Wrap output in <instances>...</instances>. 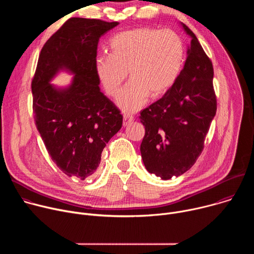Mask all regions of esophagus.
I'll use <instances>...</instances> for the list:
<instances>
[{
    "mask_svg": "<svg viewBox=\"0 0 254 254\" xmlns=\"http://www.w3.org/2000/svg\"><path fill=\"white\" fill-rule=\"evenodd\" d=\"M134 121V118L133 117H131V116H129V115H125L124 116V126L126 127V126H127V125H129L130 123H132Z\"/></svg>",
    "mask_w": 254,
    "mask_h": 254,
    "instance_id": "1",
    "label": "esophagus"
}]
</instances>
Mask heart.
Segmentation results:
<instances>
[{"label":"heart","mask_w":254,"mask_h":254,"mask_svg":"<svg viewBox=\"0 0 254 254\" xmlns=\"http://www.w3.org/2000/svg\"><path fill=\"white\" fill-rule=\"evenodd\" d=\"M112 53L99 55L94 70L104 91L116 97L127 76L128 84L118 97V105L132 114L159 97L177 81L184 61V45L172 30L136 28L116 34L110 42Z\"/></svg>","instance_id":"heart-1"}]
</instances>
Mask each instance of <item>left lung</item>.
<instances>
[{
  "mask_svg": "<svg viewBox=\"0 0 254 254\" xmlns=\"http://www.w3.org/2000/svg\"><path fill=\"white\" fill-rule=\"evenodd\" d=\"M180 26L191 38L184 67L172 88L139 117L146 129L140 144L143 165L162 180L183 175L195 164L216 115L212 63L195 34Z\"/></svg>",
  "mask_w": 254,
  "mask_h": 254,
  "instance_id": "left-lung-1",
  "label": "left lung"
}]
</instances>
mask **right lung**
<instances>
[{
    "instance_id": "obj_1",
    "label": "right lung",
    "mask_w": 254,
    "mask_h": 254,
    "mask_svg": "<svg viewBox=\"0 0 254 254\" xmlns=\"http://www.w3.org/2000/svg\"><path fill=\"white\" fill-rule=\"evenodd\" d=\"M118 25L69 19L43 46L32 81L36 127L47 151L65 175L81 181L96 172L104 147L123 126L94 70L99 38ZM61 71L74 77L66 86L52 85Z\"/></svg>"
}]
</instances>
